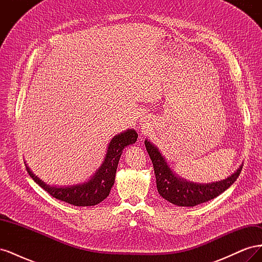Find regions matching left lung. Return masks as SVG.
Listing matches in <instances>:
<instances>
[{
  "label": "left lung",
  "mask_w": 262,
  "mask_h": 262,
  "mask_svg": "<svg viewBox=\"0 0 262 262\" xmlns=\"http://www.w3.org/2000/svg\"><path fill=\"white\" fill-rule=\"evenodd\" d=\"M144 143L153 163L158 193L165 200L178 207H194L214 199L234 184L243 168L241 165L239 168L226 179L211 184H196L177 176L158 148L147 140H145Z\"/></svg>",
  "instance_id": "left-lung-1"
}]
</instances>
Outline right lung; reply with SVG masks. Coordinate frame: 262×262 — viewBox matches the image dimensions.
<instances>
[{
    "instance_id": "1",
    "label": "right lung",
    "mask_w": 262,
    "mask_h": 262,
    "mask_svg": "<svg viewBox=\"0 0 262 262\" xmlns=\"http://www.w3.org/2000/svg\"><path fill=\"white\" fill-rule=\"evenodd\" d=\"M138 133L136 130L128 129L118 134L110 141L107 154L100 167L94 173V176L84 184L73 185L69 187H57L47 185L40 178L33 173L26 165V169L33 180L45 189L51 196L55 199L64 201L75 207H91L96 205L105 200L109 195L115 184L116 171L119 160L125 146L136 143Z\"/></svg>"
}]
</instances>
